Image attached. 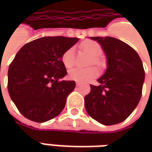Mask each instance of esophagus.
Segmentation results:
<instances>
[{
	"mask_svg": "<svg viewBox=\"0 0 152 152\" xmlns=\"http://www.w3.org/2000/svg\"><path fill=\"white\" fill-rule=\"evenodd\" d=\"M80 84L79 82H76V86H80Z\"/></svg>",
	"mask_w": 152,
	"mask_h": 152,
	"instance_id": "obj_1",
	"label": "esophagus"
}]
</instances>
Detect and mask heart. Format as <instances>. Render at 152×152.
Masks as SVG:
<instances>
[{"label": "heart", "instance_id": "b5f03b06", "mask_svg": "<svg viewBox=\"0 0 152 152\" xmlns=\"http://www.w3.org/2000/svg\"><path fill=\"white\" fill-rule=\"evenodd\" d=\"M83 50L92 55L90 63H94L96 65H100L101 61L99 55L102 53V47L98 42L93 40H87L81 44ZM62 62L66 68H71L75 64V50L74 48H70L66 50L62 55ZM99 75V72L94 66L88 68H73L68 73L69 79L80 83H86L94 79Z\"/></svg>", "mask_w": 152, "mask_h": 152}]
</instances>
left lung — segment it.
I'll list each match as a JSON object with an SVG mask.
<instances>
[{
	"mask_svg": "<svg viewBox=\"0 0 152 152\" xmlns=\"http://www.w3.org/2000/svg\"><path fill=\"white\" fill-rule=\"evenodd\" d=\"M101 45L107 57V68L98 81L90 85L85 97L87 113L105 125L124 121L140 101L145 72L140 57L135 50L116 38L90 37Z\"/></svg>",
	"mask_w": 152,
	"mask_h": 152,
	"instance_id": "left-lung-1",
	"label": "left lung"
}]
</instances>
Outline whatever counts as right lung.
<instances>
[{"label":"right lung","mask_w":152,"mask_h":152,"mask_svg":"<svg viewBox=\"0 0 152 152\" xmlns=\"http://www.w3.org/2000/svg\"><path fill=\"white\" fill-rule=\"evenodd\" d=\"M78 40L76 37H45L18 50L9 67L8 91L24 117L45 122L63 111L76 82L60 80L66 75L62 55Z\"/></svg>","instance_id":"obj_1"}]
</instances>
